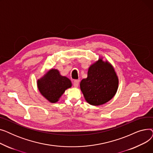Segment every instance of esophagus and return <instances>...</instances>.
Returning <instances> with one entry per match:
<instances>
[{
    "mask_svg": "<svg viewBox=\"0 0 153 153\" xmlns=\"http://www.w3.org/2000/svg\"><path fill=\"white\" fill-rule=\"evenodd\" d=\"M79 84V80H75L73 82V85L74 87H77Z\"/></svg>",
    "mask_w": 153,
    "mask_h": 153,
    "instance_id": "34e87169",
    "label": "esophagus"
}]
</instances>
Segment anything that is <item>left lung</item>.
<instances>
[{"instance_id":"obj_1","label":"left lung","mask_w":153,"mask_h":153,"mask_svg":"<svg viewBox=\"0 0 153 153\" xmlns=\"http://www.w3.org/2000/svg\"><path fill=\"white\" fill-rule=\"evenodd\" d=\"M85 100L92 105H100L110 100L118 87V78L114 67L100 58L89 67L87 77L80 83Z\"/></svg>"}]
</instances>
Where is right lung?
<instances>
[{
    "label": "right lung",
    "mask_w": 153,
    "mask_h": 153,
    "mask_svg": "<svg viewBox=\"0 0 153 153\" xmlns=\"http://www.w3.org/2000/svg\"><path fill=\"white\" fill-rule=\"evenodd\" d=\"M37 86L45 98L51 103H56L72 86V83L68 77L61 76L58 70L51 69L38 80Z\"/></svg>",
    "instance_id": "1"
}]
</instances>
